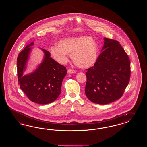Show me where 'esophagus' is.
Segmentation results:
<instances>
[{
	"label": "esophagus",
	"mask_w": 147,
	"mask_h": 147,
	"mask_svg": "<svg viewBox=\"0 0 147 147\" xmlns=\"http://www.w3.org/2000/svg\"><path fill=\"white\" fill-rule=\"evenodd\" d=\"M76 73V71H74L73 69H69L68 71V73H69V74H73V73Z\"/></svg>",
	"instance_id": "obj_1"
}]
</instances>
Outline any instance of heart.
I'll return each instance as SVG.
<instances>
[{
  "label": "heart",
  "mask_w": 147,
  "mask_h": 147,
  "mask_svg": "<svg viewBox=\"0 0 147 147\" xmlns=\"http://www.w3.org/2000/svg\"><path fill=\"white\" fill-rule=\"evenodd\" d=\"M49 53L58 63L64 65L68 61V54L76 66L80 68H88L96 62L98 47L96 41L89 36L68 37L62 39L57 46L49 48Z\"/></svg>",
  "instance_id": "heart-1"
}]
</instances>
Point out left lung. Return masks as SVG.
I'll use <instances>...</instances> for the list:
<instances>
[{
	"mask_svg": "<svg viewBox=\"0 0 147 147\" xmlns=\"http://www.w3.org/2000/svg\"><path fill=\"white\" fill-rule=\"evenodd\" d=\"M95 65L87 69L85 93L92 102L106 105L120 98L129 84V57L119 42L104 38Z\"/></svg>",
	"mask_w": 147,
	"mask_h": 147,
	"instance_id": "1",
	"label": "left lung"
}]
</instances>
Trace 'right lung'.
<instances>
[{
    "instance_id": "1",
    "label": "right lung",
    "mask_w": 147,
    "mask_h": 147,
    "mask_svg": "<svg viewBox=\"0 0 147 147\" xmlns=\"http://www.w3.org/2000/svg\"><path fill=\"white\" fill-rule=\"evenodd\" d=\"M32 42L27 45L17 58L18 82L20 89L33 102L45 105L53 102L60 95L62 81L67 74L66 67L51 58L49 51L41 49L44 59L36 69L24 75L31 52Z\"/></svg>"
}]
</instances>
